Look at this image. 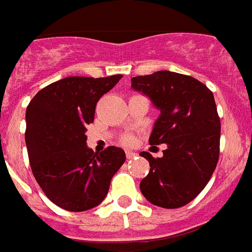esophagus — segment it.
I'll use <instances>...</instances> for the list:
<instances>
[{"label": "esophagus", "mask_w": 252, "mask_h": 252, "mask_svg": "<svg viewBox=\"0 0 252 252\" xmlns=\"http://www.w3.org/2000/svg\"><path fill=\"white\" fill-rule=\"evenodd\" d=\"M135 156H137V153H135V152H131V151H126V158H135Z\"/></svg>", "instance_id": "1"}]
</instances>
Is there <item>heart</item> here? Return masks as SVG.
<instances>
[{
	"instance_id": "1",
	"label": "heart",
	"mask_w": 252,
	"mask_h": 252,
	"mask_svg": "<svg viewBox=\"0 0 252 252\" xmlns=\"http://www.w3.org/2000/svg\"><path fill=\"white\" fill-rule=\"evenodd\" d=\"M133 141H134V137L131 134H125L122 137V142L123 144H126V145H130V144H133Z\"/></svg>"
}]
</instances>
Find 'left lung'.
<instances>
[{
    "label": "left lung",
    "mask_w": 252,
    "mask_h": 252,
    "mask_svg": "<svg viewBox=\"0 0 252 252\" xmlns=\"http://www.w3.org/2000/svg\"><path fill=\"white\" fill-rule=\"evenodd\" d=\"M131 88L160 110L149 144H167L163 158L140 153L151 165L141 192L160 208H182L205 189L219 161L221 122L213 92L197 78L168 70L133 77Z\"/></svg>",
    "instance_id": "1"
}]
</instances>
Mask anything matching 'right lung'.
I'll list each match as a JSON object with an SVG mask.
<instances>
[{"instance_id": "obj_1", "label": "right lung", "mask_w": 252, "mask_h": 252, "mask_svg": "<svg viewBox=\"0 0 252 252\" xmlns=\"http://www.w3.org/2000/svg\"><path fill=\"white\" fill-rule=\"evenodd\" d=\"M121 78L122 74L62 78L40 89L27 107L26 144L32 174L46 197L65 210L97 206L126 160L117 146L100 153L89 149L85 135L96 103Z\"/></svg>"}]
</instances>
